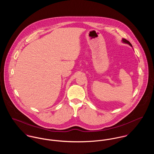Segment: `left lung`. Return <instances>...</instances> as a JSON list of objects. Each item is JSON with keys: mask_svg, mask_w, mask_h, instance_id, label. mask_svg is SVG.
<instances>
[{"mask_svg": "<svg viewBox=\"0 0 154 154\" xmlns=\"http://www.w3.org/2000/svg\"><path fill=\"white\" fill-rule=\"evenodd\" d=\"M122 42H123V43H127V44L130 45L131 47H132V45L131 44V43L129 41H128L127 40H126L125 38H123V39H122Z\"/></svg>", "mask_w": 154, "mask_h": 154, "instance_id": "obj_1", "label": "left lung"}]
</instances>
